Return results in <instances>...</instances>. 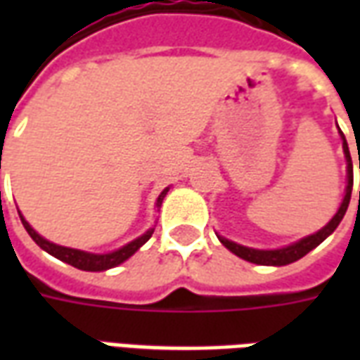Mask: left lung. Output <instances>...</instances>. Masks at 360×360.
Masks as SVG:
<instances>
[{
	"mask_svg": "<svg viewBox=\"0 0 360 360\" xmlns=\"http://www.w3.org/2000/svg\"><path fill=\"white\" fill-rule=\"evenodd\" d=\"M340 136L343 141V154H345V162H347V187H345V195H343V200H341L340 208L333 214V218L326 224L322 229H318L316 233L307 235L299 241L291 243L287 247H281V249H252V247H245V245H239V243L229 241L226 237L218 235L219 243L226 247L227 250H231L233 255H237L243 260L247 262H252V264L258 266H287L291 262H297L299 258H302L304 255H309L310 250L316 249L320 243L328 239L330 235L335 231V227L340 226V221L345 216L347 212L349 200H351V191H353V162H351V154H349L347 141H345V134L341 133ZM359 169H360V156H359ZM359 204H360V191H359Z\"/></svg>",
	"mask_w": 360,
	"mask_h": 360,
	"instance_id": "1",
	"label": "left lung"
}]
</instances>
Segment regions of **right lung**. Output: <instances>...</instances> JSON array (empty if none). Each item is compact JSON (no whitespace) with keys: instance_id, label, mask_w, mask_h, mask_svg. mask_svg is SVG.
I'll use <instances>...</instances> for the list:
<instances>
[{"instance_id":"right-lung-1","label":"right lung","mask_w":360,"mask_h":360,"mask_svg":"<svg viewBox=\"0 0 360 360\" xmlns=\"http://www.w3.org/2000/svg\"><path fill=\"white\" fill-rule=\"evenodd\" d=\"M167 191H169V187H165L164 191L160 193V196H158L156 210H160V206H162V202H164ZM19 216H20V221H22V226H25V229L28 231V235L32 237V241H34L40 249L46 250L48 255L56 257L58 260H61V262L71 264L75 266V268H79V270H84V271H105V270H110V268H115V266L123 264V262L133 257L134 252L141 249L142 245L148 241L150 237H152V233H154V227H150L148 231H144L141 237H136V239H133L131 243L123 245L121 249L111 250V252H103V255H98V252H86V250H81V249L61 247V245H56V243L48 241V239H44L42 235L36 231L34 227L28 224L27 219L22 218V214H20V212H19Z\"/></svg>"}]
</instances>
